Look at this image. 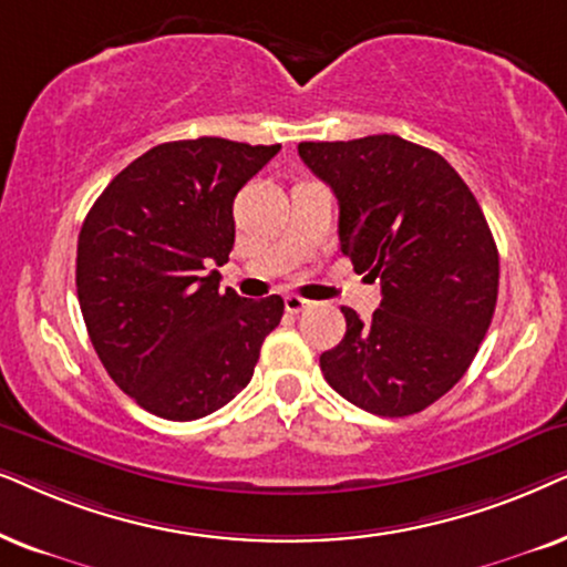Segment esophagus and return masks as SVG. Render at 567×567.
<instances>
[{
	"instance_id": "esophagus-1",
	"label": "esophagus",
	"mask_w": 567,
	"mask_h": 567,
	"mask_svg": "<svg viewBox=\"0 0 567 567\" xmlns=\"http://www.w3.org/2000/svg\"><path fill=\"white\" fill-rule=\"evenodd\" d=\"M285 308H288L290 313H300L303 308H308V300L300 296H285Z\"/></svg>"
}]
</instances>
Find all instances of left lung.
<instances>
[{
    "label": "left lung",
    "instance_id": "left-lung-1",
    "mask_svg": "<svg viewBox=\"0 0 567 567\" xmlns=\"http://www.w3.org/2000/svg\"><path fill=\"white\" fill-rule=\"evenodd\" d=\"M339 202V248L381 282L368 323L342 308V342L321 354L329 386L379 417L437 402L472 365L497 303V246L462 176L396 134L300 142Z\"/></svg>",
    "mask_w": 567,
    "mask_h": 567
}]
</instances>
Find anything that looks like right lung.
Returning a JSON list of instances; mask_svg holds the SVG:
<instances>
[{
  "instance_id": "obj_1",
  "label": "right lung",
  "mask_w": 567,
  "mask_h": 567,
  "mask_svg": "<svg viewBox=\"0 0 567 567\" xmlns=\"http://www.w3.org/2000/svg\"><path fill=\"white\" fill-rule=\"evenodd\" d=\"M279 145L220 137L165 142L105 186L78 240V298L113 383L142 410L188 422L251 381L279 296L220 290L233 199Z\"/></svg>"
}]
</instances>
